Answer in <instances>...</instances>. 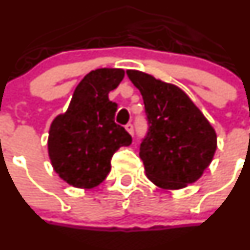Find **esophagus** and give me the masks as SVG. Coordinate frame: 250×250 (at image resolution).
Returning a JSON list of instances; mask_svg holds the SVG:
<instances>
[{
    "mask_svg": "<svg viewBox=\"0 0 250 250\" xmlns=\"http://www.w3.org/2000/svg\"><path fill=\"white\" fill-rule=\"evenodd\" d=\"M125 128H126V131H127V132L130 133L131 136H133V125L132 124H126L125 125Z\"/></svg>",
    "mask_w": 250,
    "mask_h": 250,
    "instance_id": "34e87169",
    "label": "esophagus"
}]
</instances>
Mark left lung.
Masks as SVG:
<instances>
[{"label": "left lung", "mask_w": 250, "mask_h": 250, "mask_svg": "<svg viewBox=\"0 0 250 250\" xmlns=\"http://www.w3.org/2000/svg\"><path fill=\"white\" fill-rule=\"evenodd\" d=\"M126 74L145 103L148 132L140 158L147 177L163 189H180L196 182L216 150L214 127L180 87L142 71Z\"/></svg>", "instance_id": "left-lung-1"}]
</instances>
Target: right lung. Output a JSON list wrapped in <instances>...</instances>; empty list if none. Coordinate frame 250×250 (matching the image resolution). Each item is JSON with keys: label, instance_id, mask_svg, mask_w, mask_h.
<instances>
[{"label": "right lung", "instance_id": "right-lung-1", "mask_svg": "<svg viewBox=\"0 0 250 250\" xmlns=\"http://www.w3.org/2000/svg\"><path fill=\"white\" fill-rule=\"evenodd\" d=\"M123 69L90 71L76 86L65 113L54 118L48 133V155L54 171L76 188H93L110 171L113 154L132 138L115 124L117 103L108 93L124 79Z\"/></svg>", "mask_w": 250, "mask_h": 250}]
</instances>
